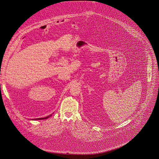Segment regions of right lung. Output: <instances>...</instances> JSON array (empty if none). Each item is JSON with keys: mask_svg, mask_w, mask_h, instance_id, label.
Listing matches in <instances>:
<instances>
[{"mask_svg": "<svg viewBox=\"0 0 159 159\" xmlns=\"http://www.w3.org/2000/svg\"><path fill=\"white\" fill-rule=\"evenodd\" d=\"M49 116H48V117H43V118H39V119H36V120H42V119H48Z\"/></svg>", "mask_w": 159, "mask_h": 159, "instance_id": "right-lung-1", "label": "right lung"}]
</instances>
